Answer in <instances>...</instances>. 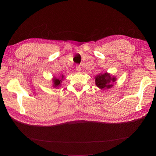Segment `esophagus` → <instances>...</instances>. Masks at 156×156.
<instances>
[{
  "mask_svg": "<svg viewBox=\"0 0 156 156\" xmlns=\"http://www.w3.org/2000/svg\"><path fill=\"white\" fill-rule=\"evenodd\" d=\"M76 69H77V71H78V72H79V71H81V66H76Z\"/></svg>",
  "mask_w": 156,
  "mask_h": 156,
  "instance_id": "esophagus-1",
  "label": "esophagus"
}]
</instances>
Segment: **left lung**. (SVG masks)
Returning <instances> with one entry per match:
<instances>
[{
    "label": "left lung",
    "instance_id": "8db88e82",
    "mask_svg": "<svg viewBox=\"0 0 156 156\" xmlns=\"http://www.w3.org/2000/svg\"><path fill=\"white\" fill-rule=\"evenodd\" d=\"M116 81V78L111 77L110 74L106 73L98 75L96 77V84L100 88H109L113 85L112 83Z\"/></svg>",
    "mask_w": 156,
    "mask_h": 156
}]
</instances>
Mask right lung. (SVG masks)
<instances>
[{
	"mask_svg": "<svg viewBox=\"0 0 156 156\" xmlns=\"http://www.w3.org/2000/svg\"><path fill=\"white\" fill-rule=\"evenodd\" d=\"M62 78H55L54 79H53V82H54V84H55V87H58L60 84V83L62 82L61 81H62V79L64 77V76L63 75H62V77H61Z\"/></svg>",
	"mask_w": 156,
	"mask_h": 156,
	"instance_id": "right-lung-1",
	"label": "right lung"
}]
</instances>
